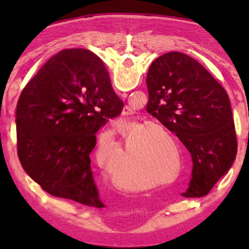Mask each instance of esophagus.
I'll list each match as a JSON object with an SVG mask.
<instances>
[{"mask_svg":"<svg viewBox=\"0 0 249 249\" xmlns=\"http://www.w3.org/2000/svg\"><path fill=\"white\" fill-rule=\"evenodd\" d=\"M122 95H123V96H125V95H126V93H123V94H122ZM126 108H127V107H126ZM128 111H129V109H128ZM123 114H125V111H124V113H123ZM127 114H128V112H127Z\"/></svg>","mask_w":249,"mask_h":249,"instance_id":"esophagus-1","label":"esophagus"}]
</instances>
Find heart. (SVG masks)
I'll list each match as a JSON object with an SVG mask.
<instances>
[{"label":"heart","instance_id":"heart-1","mask_svg":"<svg viewBox=\"0 0 249 249\" xmlns=\"http://www.w3.org/2000/svg\"><path fill=\"white\" fill-rule=\"evenodd\" d=\"M151 129H159V130H161V132H163V133L167 134V135L169 134V130H168L167 127H165V126L161 125V124H156V123L150 124V125H147L146 127L142 128V133H147V132H149V130H151ZM163 150H166V151H163V154H162V156H163V165H162V167L163 168H168V169H169V168H172L171 163H172V159H175V153L172 150H170V149H169V151H167V149H163ZM125 158H126V160L132 159V161H135L136 163H138V166H146L147 161H148V158H147V157L136 158V157H133V156L126 155ZM96 160H98V162L100 163L101 166L104 167V168H107V169H109L108 162H107V156H105L103 150H101L99 148H98V150H96ZM135 188H136V187H134V185H130V187H129V189H135Z\"/></svg>","mask_w":249,"mask_h":249}]
</instances>
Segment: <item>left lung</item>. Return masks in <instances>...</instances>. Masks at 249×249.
<instances>
[{
  "label": "left lung",
  "instance_id": "1",
  "mask_svg": "<svg viewBox=\"0 0 249 249\" xmlns=\"http://www.w3.org/2000/svg\"><path fill=\"white\" fill-rule=\"evenodd\" d=\"M146 83L147 111L174 132L191 155V180L183 196H206L237 153L229 95L203 66L178 52L154 60Z\"/></svg>",
  "mask_w": 249,
  "mask_h": 249
}]
</instances>
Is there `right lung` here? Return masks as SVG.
<instances>
[{"instance_id": "add662e5", "label": "right lung", "mask_w": 249, "mask_h": 249, "mask_svg": "<svg viewBox=\"0 0 249 249\" xmlns=\"http://www.w3.org/2000/svg\"><path fill=\"white\" fill-rule=\"evenodd\" d=\"M103 61L88 49H65L41 67L16 108L18 155L49 195L102 208L90 154L95 133L121 114Z\"/></svg>"}]
</instances>
